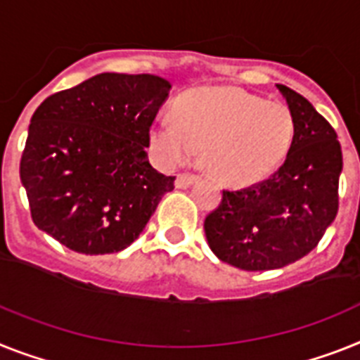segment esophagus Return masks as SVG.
<instances>
[{
    "label": "esophagus",
    "mask_w": 360,
    "mask_h": 360,
    "mask_svg": "<svg viewBox=\"0 0 360 360\" xmlns=\"http://www.w3.org/2000/svg\"><path fill=\"white\" fill-rule=\"evenodd\" d=\"M197 174L193 173H180L176 176V187H180V189H186V187L191 186L195 180H197Z\"/></svg>",
    "instance_id": "1"
}]
</instances>
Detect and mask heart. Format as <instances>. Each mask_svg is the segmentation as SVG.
<instances>
[{"instance_id":"obj_1","label":"heart","mask_w":360,"mask_h":360,"mask_svg":"<svg viewBox=\"0 0 360 360\" xmlns=\"http://www.w3.org/2000/svg\"><path fill=\"white\" fill-rule=\"evenodd\" d=\"M176 121L162 117L150 139L167 165L191 162L202 150L204 167L224 186H250L280 167L292 145L296 123L287 106L236 86L187 91L174 106Z\"/></svg>"}]
</instances>
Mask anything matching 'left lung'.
Here are the masks:
<instances>
[{"mask_svg": "<svg viewBox=\"0 0 360 360\" xmlns=\"http://www.w3.org/2000/svg\"><path fill=\"white\" fill-rule=\"evenodd\" d=\"M294 115L290 150L274 174L222 191L204 231L221 261L243 270H272L302 259L338 212L342 150L337 132L304 95L278 84Z\"/></svg>", "mask_w": 360, "mask_h": 360, "instance_id": "obj_1", "label": "left lung"}]
</instances>
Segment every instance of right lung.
I'll return each mask as SVG.
<instances>
[{
  "instance_id": "add662e5",
  "label": "right lung",
  "mask_w": 360,
  "mask_h": 360,
  "mask_svg": "<svg viewBox=\"0 0 360 360\" xmlns=\"http://www.w3.org/2000/svg\"><path fill=\"white\" fill-rule=\"evenodd\" d=\"M169 90L148 73H101L38 106L20 178L40 230L86 255L114 254L138 239L174 189V176L158 173L145 153Z\"/></svg>"
}]
</instances>
